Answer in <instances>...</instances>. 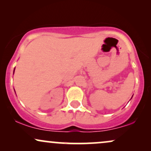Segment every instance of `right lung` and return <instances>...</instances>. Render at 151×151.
<instances>
[{
  "instance_id": "1",
  "label": "right lung",
  "mask_w": 151,
  "mask_h": 151,
  "mask_svg": "<svg viewBox=\"0 0 151 151\" xmlns=\"http://www.w3.org/2000/svg\"><path fill=\"white\" fill-rule=\"evenodd\" d=\"M14 71H15V69H14Z\"/></svg>"
}]
</instances>
